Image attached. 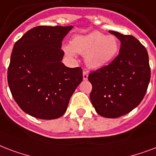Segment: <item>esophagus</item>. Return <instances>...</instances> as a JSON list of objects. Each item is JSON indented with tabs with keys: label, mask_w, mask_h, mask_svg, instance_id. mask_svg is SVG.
<instances>
[{
	"label": "esophagus",
	"mask_w": 156,
	"mask_h": 156,
	"mask_svg": "<svg viewBox=\"0 0 156 156\" xmlns=\"http://www.w3.org/2000/svg\"><path fill=\"white\" fill-rule=\"evenodd\" d=\"M88 76H89L88 72H85V71H84V72H83V79H84V80H86L88 79Z\"/></svg>",
	"instance_id": "1"
}]
</instances>
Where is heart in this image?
I'll use <instances>...</instances> for the list:
<instances>
[{
	"mask_svg": "<svg viewBox=\"0 0 156 156\" xmlns=\"http://www.w3.org/2000/svg\"><path fill=\"white\" fill-rule=\"evenodd\" d=\"M119 41L115 36H107L94 31L86 35L75 36L70 44L63 45V50L72 57L76 53L84 55L88 67L99 69L112 62L119 52Z\"/></svg>",
	"mask_w": 156,
	"mask_h": 156,
	"instance_id": "b5f03b06",
	"label": "heart"
}]
</instances>
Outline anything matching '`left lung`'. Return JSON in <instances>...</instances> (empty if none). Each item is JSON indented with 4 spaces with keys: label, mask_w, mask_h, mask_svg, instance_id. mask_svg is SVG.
<instances>
[{
    "label": "left lung",
    "mask_w": 156,
    "mask_h": 156,
    "mask_svg": "<svg viewBox=\"0 0 156 156\" xmlns=\"http://www.w3.org/2000/svg\"><path fill=\"white\" fill-rule=\"evenodd\" d=\"M120 41L118 56L106 67L89 75L93 89L90 100L95 111L106 118H118L137 107L151 79L146 48L133 36L109 31Z\"/></svg>",
    "instance_id": "left-lung-1"
}]
</instances>
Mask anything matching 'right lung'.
<instances>
[{
    "mask_svg": "<svg viewBox=\"0 0 156 156\" xmlns=\"http://www.w3.org/2000/svg\"><path fill=\"white\" fill-rule=\"evenodd\" d=\"M73 26H39L14 44L8 68L12 96L24 112L42 119L61 117L83 80L81 67L62 62V41Z\"/></svg>",
    "mask_w": 156,
    "mask_h": 156,
    "instance_id": "add662e5",
    "label": "right lung"
}]
</instances>
